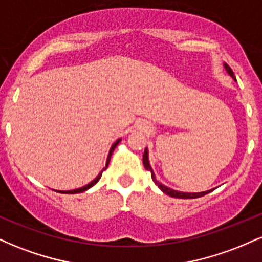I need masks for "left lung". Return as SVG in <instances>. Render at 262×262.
<instances>
[{"mask_svg": "<svg viewBox=\"0 0 262 262\" xmlns=\"http://www.w3.org/2000/svg\"><path fill=\"white\" fill-rule=\"evenodd\" d=\"M224 68L225 70L228 71V74L230 75V76H234L233 74V70L229 68V65L228 64H224ZM143 164L144 166H145L146 170H149L150 172H151V179L152 181L155 182V185H158V187L161 189L164 193L169 194L170 197H175V198H198V197H202V196H206L207 193H209V192H212V189H209V191H204V192H198V193H186V192H179V191H175V189H171L169 187H166V186L161 185L160 182L156 181L155 179V175L154 172H152L151 167H150V164H149V159H148V150L145 149V151H144V155H143Z\"/></svg>", "mask_w": 262, "mask_h": 262, "instance_id": "obj_1", "label": "left lung"}]
</instances>
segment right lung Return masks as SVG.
<instances>
[{
	"mask_svg": "<svg viewBox=\"0 0 262 262\" xmlns=\"http://www.w3.org/2000/svg\"><path fill=\"white\" fill-rule=\"evenodd\" d=\"M119 141H121V139H118L116 141V143L113 144L112 145V148H111V150H110V154H108V158H107V164H106V167H108V164H110V160H111V156H112V152H113V150L116 149V146L118 145V143ZM106 167H104L103 170H106ZM103 170H102V172H103ZM102 172L100 173V175H98L97 177H96L95 180H93V181L91 182V183H89V185H86V186H83V187H81V188H77V189H73V191H62L61 193H80V192H83V191H86V189H89V188H91L92 186H95L96 183H97L98 181H100V179H101V176H102Z\"/></svg>",
	"mask_w": 262,
	"mask_h": 262,
	"instance_id": "obj_1",
	"label": "right lung"
}]
</instances>
